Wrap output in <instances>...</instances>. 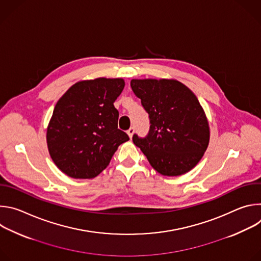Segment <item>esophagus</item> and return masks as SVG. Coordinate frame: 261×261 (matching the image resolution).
<instances>
[{
    "label": "esophagus",
    "instance_id": "1",
    "mask_svg": "<svg viewBox=\"0 0 261 261\" xmlns=\"http://www.w3.org/2000/svg\"><path fill=\"white\" fill-rule=\"evenodd\" d=\"M134 128L132 127V128H130L128 131H127V134H128V136L130 137V138H132V136H133V134H134Z\"/></svg>",
    "mask_w": 261,
    "mask_h": 261
}]
</instances>
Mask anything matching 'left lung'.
<instances>
[{"instance_id": "8db88e82", "label": "left lung", "mask_w": 261, "mask_h": 261, "mask_svg": "<svg viewBox=\"0 0 261 261\" xmlns=\"http://www.w3.org/2000/svg\"><path fill=\"white\" fill-rule=\"evenodd\" d=\"M130 85L151 124L144 138L133 135L134 144L162 175L190 171L210 142L208 121L197 97L175 80H132Z\"/></svg>"}]
</instances>
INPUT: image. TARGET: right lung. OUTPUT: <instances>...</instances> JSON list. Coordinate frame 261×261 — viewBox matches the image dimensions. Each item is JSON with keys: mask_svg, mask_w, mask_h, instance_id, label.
I'll return each instance as SVG.
<instances>
[{"mask_svg": "<svg viewBox=\"0 0 261 261\" xmlns=\"http://www.w3.org/2000/svg\"><path fill=\"white\" fill-rule=\"evenodd\" d=\"M122 79L82 81L57 102L46 131L49 155L74 178H93L109 164L129 136L118 128L114 102L124 90Z\"/></svg>", "mask_w": 261, "mask_h": 261, "instance_id": "right-lung-1", "label": "right lung"}]
</instances>
